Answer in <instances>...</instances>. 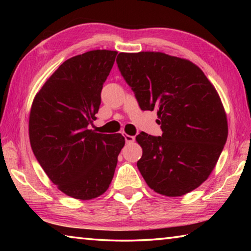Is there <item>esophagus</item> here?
<instances>
[{
    "label": "esophagus",
    "mask_w": 251,
    "mask_h": 251,
    "mask_svg": "<svg viewBox=\"0 0 251 251\" xmlns=\"http://www.w3.org/2000/svg\"><path fill=\"white\" fill-rule=\"evenodd\" d=\"M125 141L127 144H130L135 141V137L134 136H130V135H125Z\"/></svg>",
    "instance_id": "esophagus-1"
}]
</instances>
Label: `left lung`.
<instances>
[{"instance_id": "1", "label": "left lung", "mask_w": 251, "mask_h": 251, "mask_svg": "<svg viewBox=\"0 0 251 251\" xmlns=\"http://www.w3.org/2000/svg\"><path fill=\"white\" fill-rule=\"evenodd\" d=\"M116 62L141 109H157L163 130L158 137L136 136L146 184L168 197L193 192L214 171L227 141V115L215 86L193 62L165 53H120Z\"/></svg>"}]
</instances>
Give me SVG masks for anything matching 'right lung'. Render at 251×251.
Segmentation results:
<instances>
[{"label":"right lung","mask_w":251,"mask_h":251,"mask_svg":"<svg viewBox=\"0 0 251 251\" xmlns=\"http://www.w3.org/2000/svg\"><path fill=\"white\" fill-rule=\"evenodd\" d=\"M116 50H94L71 57L46 79L28 118L32 151L50 181L67 196L90 201L112 182L122 134L88 129L96 120L100 92Z\"/></svg>","instance_id":"obj_1"}]
</instances>
